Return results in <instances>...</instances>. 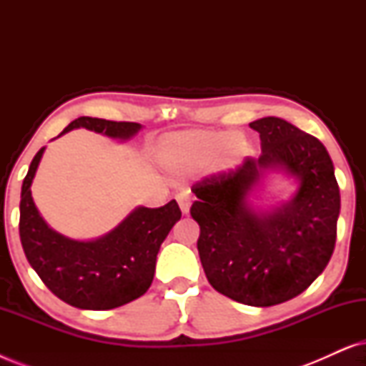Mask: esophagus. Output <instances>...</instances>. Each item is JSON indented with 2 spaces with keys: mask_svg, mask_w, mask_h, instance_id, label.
<instances>
[{
  "mask_svg": "<svg viewBox=\"0 0 366 366\" xmlns=\"http://www.w3.org/2000/svg\"><path fill=\"white\" fill-rule=\"evenodd\" d=\"M177 202L179 204V208H182V212L187 214L189 212V207H192V194H189L188 189H183V192H179L177 194Z\"/></svg>",
  "mask_w": 366,
  "mask_h": 366,
  "instance_id": "obj_1",
  "label": "esophagus"
}]
</instances>
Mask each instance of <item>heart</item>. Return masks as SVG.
<instances>
[{
  "label": "heart",
  "instance_id": "obj_1",
  "mask_svg": "<svg viewBox=\"0 0 366 366\" xmlns=\"http://www.w3.org/2000/svg\"><path fill=\"white\" fill-rule=\"evenodd\" d=\"M252 152L243 133L228 129H189L167 137L162 142V162L174 174L198 172L217 159L222 168L242 164Z\"/></svg>",
  "mask_w": 366,
  "mask_h": 366
}]
</instances>
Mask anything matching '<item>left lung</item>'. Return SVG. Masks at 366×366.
<instances>
[{
    "mask_svg": "<svg viewBox=\"0 0 366 366\" xmlns=\"http://www.w3.org/2000/svg\"><path fill=\"white\" fill-rule=\"evenodd\" d=\"M262 154L194 183L192 217L199 224L198 253L218 293L252 307H273L305 292L327 267L337 242L340 188L323 143L282 118L249 123ZM297 178L288 204L254 212L247 194L263 171Z\"/></svg>",
    "mask_w": 366,
    "mask_h": 366,
    "instance_id": "1",
    "label": "left lung"
}]
</instances>
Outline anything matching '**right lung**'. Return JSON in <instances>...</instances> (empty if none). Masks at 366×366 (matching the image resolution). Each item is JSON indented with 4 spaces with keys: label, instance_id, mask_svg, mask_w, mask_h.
Segmentation results:
<instances>
[{
    "label": "right lung",
    "instance_id": "right-lung-1",
    "mask_svg": "<svg viewBox=\"0 0 366 366\" xmlns=\"http://www.w3.org/2000/svg\"><path fill=\"white\" fill-rule=\"evenodd\" d=\"M74 128L129 139L142 124L79 117L58 137ZM43 152L29 164L19 202V238L29 264L49 292L71 307L112 310L142 297L153 282L159 247L182 218L178 203L172 199L159 208H134L117 228L92 242L66 238L48 227L31 197Z\"/></svg>",
    "mask_w": 366,
    "mask_h": 366
}]
</instances>
